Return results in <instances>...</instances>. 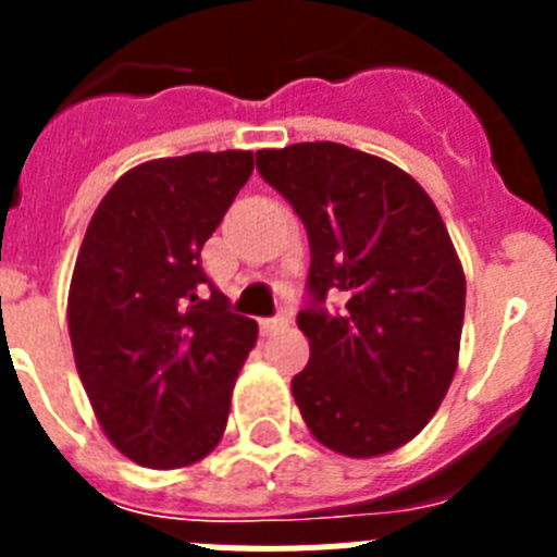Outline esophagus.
I'll list each match as a JSON object with an SVG mask.
<instances>
[{
    "label": "esophagus",
    "instance_id": "obj_1",
    "mask_svg": "<svg viewBox=\"0 0 557 557\" xmlns=\"http://www.w3.org/2000/svg\"><path fill=\"white\" fill-rule=\"evenodd\" d=\"M287 318H284V314H278V318H264L262 321V332L264 334H273V332H278V329H284L287 326Z\"/></svg>",
    "mask_w": 557,
    "mask_h": 557
}]
</instances>
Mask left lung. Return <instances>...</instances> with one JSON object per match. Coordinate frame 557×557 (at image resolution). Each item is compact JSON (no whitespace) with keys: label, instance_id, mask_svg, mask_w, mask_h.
Wrapping results in <instances>:
<instances>
[{"label":"left lung","instance_id":"1","mask_svg":"<svg viewBox=\"0 0 557 557\" xmlns=\"http://www.w3.org/2000/svg\"><path fill=\"white\" fill-rule=\"evenodd\" d=\"M256 170L312 250L295 405L337 455L396 451L430 424L460 357L466 275L441 211L405 170L337 141L259 150ZM326 292L347 295L339 315L322 309Z\"/></svg>","mask_w":557,"mask_h":557}]
</instances>
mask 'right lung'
I'll return each instance as SVG.
<instances>
[{"instance_id": "add662e5", "label": "right lung", "mask_w": 557, "mask_h": 557, "mask_svg": "<svg viewBox=\"0 0 557 557\" xmlns=\"http://www.w3.org/2000/svg\"><path fill=\"white\" fill-rule=\"evenodd\" d=\"M253 172V152L133 166L108 189L69 284V337L102 432L127 460L184 469L228 424L259 326L234 314L200 250Z\"/></svg>"}]
</instances>
